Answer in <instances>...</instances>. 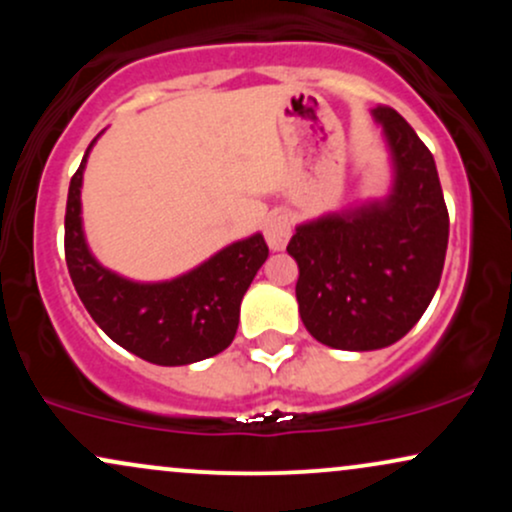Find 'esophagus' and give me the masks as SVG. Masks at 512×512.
Masks as SVG:
<instances>
[{
  "label": "esophagus",
  "mask_w": 512,
  "mask_h": 512,
  "mask_svg": "<svg viewBox=\"0 0 512 512\" xmlns=\"http://www.w3.org/2000/svg\"><path fill=\"white\" fill-rule=\"evenodd\" d=\"M293 231V223L286 214H274L272 219L264 226V238L272 250H284V245L289 243Z\"/></svg>",
  "instance_id": "esophagus-1"
}]
</instances>
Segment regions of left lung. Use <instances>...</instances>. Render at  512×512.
Wrapping results in <instances>:
<instances>
[{
	"label": "left lung",
	"instance_id": "8db88e82",
	"mask_svg": "<svg viewBox=\"0 0 512 512\" xmlns=\"http://www.w3.org/2000/svg\"><path fill=\"white\" fill-rule=\"evenodd\" d=\"M395 163L383 202L296 228L301 320L317 342L344 351L395 344L426 313L443 274L450 219L433 154L397 110L378 105Z\"/></svg>",
	"mask_w": 512,
	"mask_h": 512
}]
</instances>
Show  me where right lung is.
Wrapping results in <instances>:
<instances>
[{
  "instance_id": "obj_1",
  "label": "right lung",
  "mask_w": 512,
  "mask_h": 512,
  "mask_svg": "<svg viewBox=\"0 0 512 512\" xmlns=\"http://www.w3.org/2000/svg\"><path fill=\"white\" fill-rule=\"evenodd\" d=\"M86 156L69 182L64 257L88 315L115 344L156 366H187L221 354L236 337L240 301L269 255L262 233L228 245L178 279L161 284L122 279L96 262L81 228Z\"/></svg>"
}]
</instances>
